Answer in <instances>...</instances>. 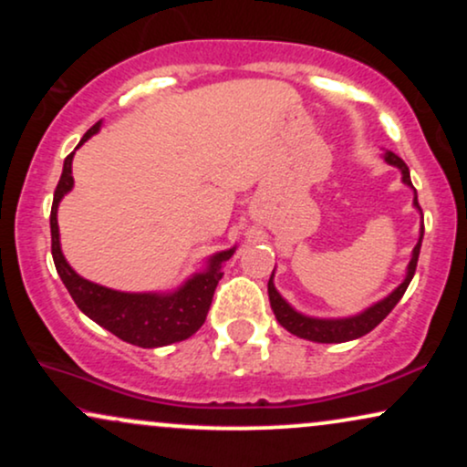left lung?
<instances>
[{"label":"left lung","instance_id":"1","mask_svg":"<svg viewBox=\"0 0 467 467\" xmlns=\"http://www.w3.org/2000/svg\"><path fill=\"white\" fill-rule=\"evenodd\" d=\"M382 158L387 164L400 169L401 182L412 189L409 166L404 164V160H401L400 155H395L393 151H384ZM412 206H415L421 215L420 202H417V191H415V197H412ZM421 239H423V226L420 228V239H417V245L412 248L404 281H401L400 285L389 294V296H384L382 301L373 303L371 307L362 309L360 314L345 316V318H316V316L301 314L298 309H294L292 305H289L285 298L281 296V294H278V289L275 287V272H272L270 281H267V296H270L272 312H275L276 320L281 323V327H285L289 334L305 337V340L325 342V345H331V342H347V340H356V337H362L364 334H368V331L375 329V327L382 323V320L390 314V309H393L395 305L400 303V298L404 296L406 287H409V283L412 281V275H415L417 259H420V250H421Z\"/></svg>","mask_w":467,"mask_h":467}]
</instances>
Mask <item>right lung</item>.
Listing matches in <instances>:
<instances>
[{
    "label": "right lung",
    "instance_id": "right-lung-1",
    "mask_svg": "<svg viewBox=\"0 0 467 467\" xmlns=\"http://www.w3.org/2000/svg\"><path fill=\"white\" fill-rule=\"evenodd\" d=\"M100 125L103 122H96L92 130L80 138L78 147L88 142L94 133H99ZM72 160L74 153H69L63 162V173L57 184L50 213L52 259H55L57 272L63 285L67 287L69 296L74 298L77 307L88 318H92L94 323L111 331L120 340L142 347V349H155V347L173 345V342L191 337L206 320L213 294H215L219 278L223 276L222 267L234 254L237 245L208 256L206 270L195 272L171 292H120V289L88 281V278L77 275L72 265L67 264L61 250V239H58V203L74 189Z\"/></svg>",
    "mask_w": 467,
    "mask_h": 467
}]
</instances>
